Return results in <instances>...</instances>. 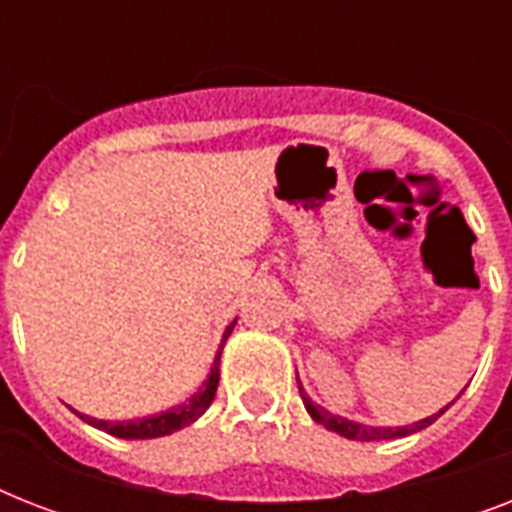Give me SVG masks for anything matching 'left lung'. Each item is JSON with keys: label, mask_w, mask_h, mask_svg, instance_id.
<instances>
[{"label": "left lung", "mask_w": 512, "mask_h": 512, "mask_svg": "<svg viewBox=\"0 0 512 512\" xmlns=\"http://www.w3.org/2000/svg\"><path fill=\"white\" fill-rule=\"evenodd\" d=\"M297 385H300V380H297ZM300 396H303L305 409H308V414H311L313 420L321 422L327 430H335L340 436L350 438V441H388V438H404L409 436V433H417V430L428 428V425H433V422L444 414V409H441V412L433 414V417H425V420L414 422V425H406V428H369V425H358V422L342 420V417L329 414L327 409H321V406L313 404L311 398L305 396L303 388H300Z\"/></svg>", "instance_id": "left-lung-1"}]
</instances>
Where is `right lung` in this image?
<instances>
[{"label":"right lung","mask_w":512,"mask_h":512,"mask_svg":"<svg viewBox=\"0 0 512 512\" xmlns=\"http://www.w3.org/2000/svg\"><path fill=\"white\" fill-rule=\"evenodd\" d=\"M236 327V319L231 321V327L225 329L223 342L228 340V335L233 332ZM223 342H220V350H223ZM220 350H217L215 356V364H212V372H209L207 382L201 385L199 393L191 396L185 404L180 406H172L170 412H162V414H154V417H143V420H135V422H106V420H95V417H84V420L95 425V428L106 430L111 436L116 438H159V436H170L175 430L185 428V425H191L196 417L204 414L209 404H212V398L217 393V382H220Z\"/></svg>","instance_id":"1"}]
</instances>
